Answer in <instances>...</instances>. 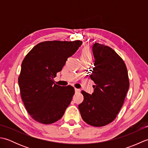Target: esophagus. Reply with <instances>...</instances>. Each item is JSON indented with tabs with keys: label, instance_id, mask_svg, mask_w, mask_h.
<instances>
[{
	"label": "esophagus",
	"instance_id": "esophagus-1",
	"mask_svg": "<svg viewBox=\"0 0 148 148\" xmlns=\"http://www.w3.org/2000/svg\"><path fill=\"white\" fill-rule=\"evenodd\" d=\"M74 90H75V92H76V93H79V92H80V90H79V89L76 88H75Z\"/></svg>",
	"mask_w": 148,
	"mask_h": 148
}]
</instances>
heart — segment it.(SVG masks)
<instances>
[{
  "label": "heart",
  "instance_id": "obj_1",
  "mask_svg": "<svg viewBox=\"0 0 148 148\" xmlns=\"http://www.w3.org/2000/svg\"><path fill=\"white\" fill-rule=\"evenodd\" d=\"M80 58L81 60H92V54L88 46H84L81 49L80 53Z\"/></svg>",
  "mask_w": 148,
  "mask_h": 148
}]
</instances>
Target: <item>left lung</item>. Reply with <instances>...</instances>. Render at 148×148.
<instances>
[{
	"label": "left lung",
	"instance_id": "left-lung-1",
	"mask_svg": "<svg viewBox=\"0 0 148 148\" xmlns=\"http://www.w3.org/2000/svg\"><path fill=\"white\" fill-rule=\"evenodd\" d=\"M94 67L90 74L94 92L81 91L83 102L78 106L82 119L93 127H103L116 118L129 88L127 69L120 56L111 48L101 44L93 45Z\"/></svg>",
	"mask_w": 148,
	"mask_h": 148
}]
</instances>
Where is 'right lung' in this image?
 <instances>
[{
    "label": "right lung",
    "mask_w": 148,
    "mask_h": 148,
    "mask_svg": "<svg viewBox=\"0 0 148 148\" xmlns=\"http://www.w3.org/2000/svg\"><path fill=\"white\" fill-rule=\"evenodd\" d=\"M81 44V40L41 42L23 59L18 84L22 101L35 121L51 124L64 114L74 95V88L54 84L53 78Z\"/></svg>",
    "instance_id": "obj_1"
}]
</instances>
